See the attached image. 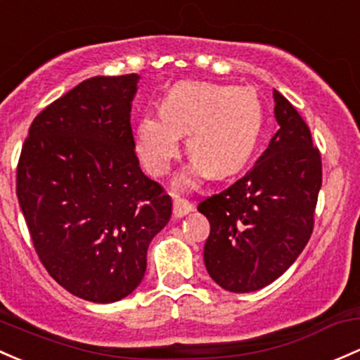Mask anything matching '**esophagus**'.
Returning <instances> with one entry per match:
<instances>
[{"label": "esophagus", "instance_id": "1", "mask_svg": "<svg viewBox=\"0 0 360 360\" xmlns=\"http://www.w3.org/2000/svg\"><path fill=\"white\" fill-rule=\"evenodd\" d=\"M195 209L193 207V203L188 202V200H183V198H174V217L179 219V217H184L186 214H190V212Z\"/></svg>", "mask_w": 360, "mask_h": 360}]
</instances>
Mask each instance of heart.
Wrapping results in <instances>:
<instances>
[{"instance_id": "heart-1", "label": "heart", "mask_w": 360, "mask_h": 360, "mask_svg": "<svg viewBox=\"0 0 360 360\" xmlns=\"http://www.w3.org/2000/svg\"><path fill=\"white\" fill-rule=\"evenodd\" d=\"M264 105L248 86L179 82L164 96L160 115L146 113L136 127V150L146 170L165 176L181 153V134L193 155L174 181L177 191H191L209 172L217 179L238 172L259 146Z\"/></svg>"}]
</instances>
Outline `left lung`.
Segmentation results:
<instances>
[{
  "mask_svg": "<svg viewBox=\"0 0 360 360\" xmlns=\"http://www.w3.org/2000/svg\"><path fill=\"white\" fill-rule=\"evenodd\" d=\"M272 94L279 131L267 150L241 179L198 205L210 222L207 272L233 293L271 285L297 260L312 234L323 184L307 124L281 93Z\"/></svg>",
  "mask_w": 360,
  "mask_h": 360,
  "instance_id": "8db88e82",
  "label": "left lung"
}]
</instances>
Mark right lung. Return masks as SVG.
Masks as SVG:
<instances>
[{
  "label": "right lung",
  "instance_id": "right-lung-1",
  "mask_svg": "<svg viewBox=\"0 0 360 360\" xmlns=\"http://www.w3.org/2000/svg\"><path fill=\"white\" fill-rule=\"evenodd\" d=\"M138 74L82 81L30 124L17 196L39 260L72 295L122 300L146 271L172 200L143 174L131 103Z\"/></svg>",
  "mask_w": 360,
  "mask_h": 360
}]
</instances>
